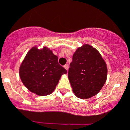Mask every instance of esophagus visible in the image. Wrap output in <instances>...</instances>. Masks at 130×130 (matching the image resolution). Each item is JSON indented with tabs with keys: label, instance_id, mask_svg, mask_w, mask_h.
<instances>
[{
	"label": "esophagus",
	"instance_id": "1",
	"mask_svg": "<svg viewBox=\"0 0 130 130\" xmlns=\"http://www.w3.org/2000/svg\"><path fill=\"white\" fill-rule=\"evenodd\" d=\"M64 68H65V69H66V70H68V66L67 64H66V65H64Z\"/></svg>",
	"mask_w": 130,
	"mask_h": 130
}]
</instances>
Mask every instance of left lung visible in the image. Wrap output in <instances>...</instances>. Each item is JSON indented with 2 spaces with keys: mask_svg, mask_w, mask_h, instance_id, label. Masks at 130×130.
<instances>
[{
  "mask_svg": "<svg viewBox=\"0 0 130 130\" xmlns=\"http://www.w3.org/2000/svg\"><path fill=\"white\" fill-rule=\"evenodd\" d=\"M106 64L99 52L88 44L75 52L68 70V78L75 95L88 99L97 95L106 83Z\"/></svg>",
  "mask_w": 130,
  "mask_h": 130,
  "instance_id": "8db88e82",
  "label": "left lung"
}]
</instances>
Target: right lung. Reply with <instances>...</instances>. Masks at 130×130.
<instances>
[{"label":"right lung","instance_id":"add662e5","mask_svg":"<svg viewBox=\"0 0 130 130\" xmlns=\"http://www.w3.org/2000/svg\"><path fill=\"white\" fill-rule=\"evenodd\" d=\"M67 71L58 62V57L47 47H33L22 61L19 75L25 86L39 96L52 93Z\"/></svg>","mask_w":130,"mask_h":130}]
</instances>
